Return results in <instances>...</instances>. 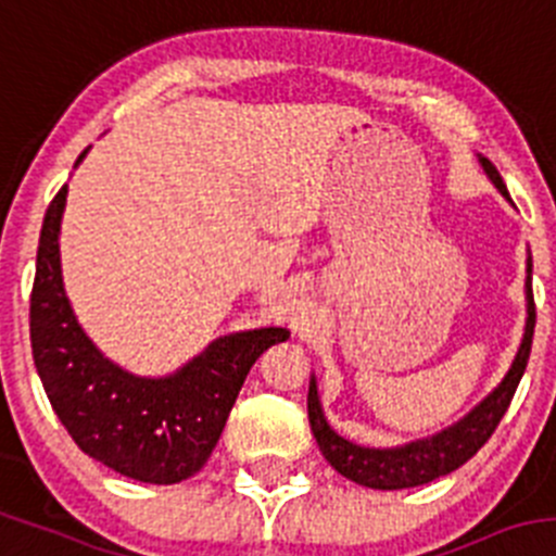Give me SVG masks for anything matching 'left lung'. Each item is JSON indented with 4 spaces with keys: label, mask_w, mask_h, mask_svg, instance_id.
I'll list each match as a JSON object with an SVG mask.
<instances>
[{
    "label": "left lung",
    "mask_w": 556,
    "mask_h": 556,
    "mask_svg": "<svg viewBox=\"0 0 556 556\" xmlns=\"http://www.w3.org/2000/svg\"><path fill=\"white\" fill-rule=\"evenodd\" d=\"M477 156H480L482 170L496 185V190L510 201V192L504 187L502 176L493 167V162L485 160L482 154ZM523 292H527V325H523V339L518 344V353L513 358L507 375L463 419L452 421L450 427L432 432L427 438H416V441H407V444L400 446H361L355 441H348V438L339 435L328 425V419H325L317 378L312 375V383H308V421H312V432L317 438L319 452L325 455V460L341 477H348V480L358 482L364 488H375V491H400V488L425 485V482L438 480V477L452 475L455 468L471 460L482 450L488 438L493 435L496 425L502 421L504 410L510 407L513 394H516L518 383L523 378V369H527L534 336L532 253L527 256V283H523Z\"/></svg>",
    "instance_id": "8db88e82"
}]
</instances>
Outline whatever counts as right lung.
I'll list each match as a JSON object with an SVG mask.
<instances>
[{"mask_svg": "<svg viewBox=\"0 0 556 556\" xmlns=\"http://www.w3.org/2000/svg\"><path fill=\"white\" fill-rule=\"evenodd\" d=\"M88 156L81 151L76 165ZM68 185L43 217L29 300L33 358L46 396L85 455L118 475L173 485L198 475L220 441L239 389L258 355L287 328L239 330L162 378L131 375L81 330L63 287L60 223Z\"/></svg>", "mask_w": 556, "mask_h": 556, "instance_id": "1", "label": "right lung"}]
</instances>
